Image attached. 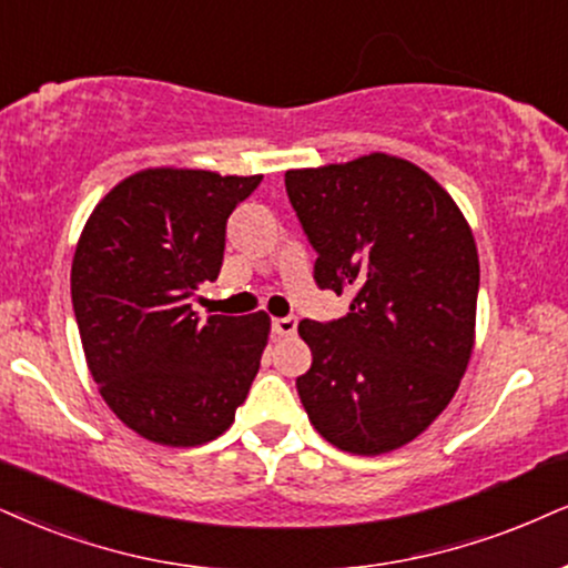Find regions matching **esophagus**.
Here are the masks:
<instances>
[{"label": "esophagus", "mask_w": 568, "mask_h": 568, "mask_svg": "<svg viewBox=\"0 0 568 568\" xmlns=\"http://www.w3.org/2000/svg\"><path fill=\"white\" fill-rule=\"evenodd\" d=\"M271 328H273V334H276V337H292V334L297 332V318H292V316L273 318Z\"/></svg>", "instance_id": "obj_1"}]
</instances>
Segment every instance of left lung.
Returning a JSON list of instances; mask_svg holds the SVG:
<instances>
[{
	"label": "left lung",
	"instance_id": "8db88e82",
	"mask_svg": "<svg viewBox=\"0 0 568 568\" xmlns=\"http://www.w3.org/2000/svg\"><path fill=\"white\" fill-rule=\"evenodd\" d=\"M284 184L318 252L316 284L353 295L347 316L300 321L313 353L300 400L339 450H397L447 408L471 358V226L429 173L384 152L286 171Z\"/></svg>",
	"mask_w": 568,
	"mask_h": 568
}]
</instances>
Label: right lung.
I'll use <instances>...</instances> for the list:
<instances>
[{
    "mask_svg": "<svg viewBox=\"0 0 568 568\" xmlns=\"http://www.w3.org/2000/svg\"><path fill=\"white\" fill-rule=\"evenodd\" d=\"M263 176L146 168L89 215L70 268L83 355L100 395L139 437L194 447L221 437L247 397L271 318L192 311L215 282L226 221Z\"/></svg>",
    "mask_w": 568,
    "mask_h": 568,
    "instance_id": "right-lung-1",
    "label": "right lung"
}]
</instances>
